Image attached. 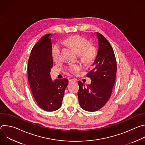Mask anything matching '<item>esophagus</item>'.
<instances>
[{
	"label": "esophagus",
	"instance_id": "obj_1",
	"mask_svg": "<svg viewBox=\"0 0 145 145\" xmlns=\"http://www.w3.org/2000/svg\"><path fill=\"white\" fill-rule=\"evenodd\" d=\"M69 83H72V82H75L76 81H75L74 80H73V79H70V80H69Z\"/></svg>",
	"mask_w": 145,
	"mask_h": 145
}]
</instances>
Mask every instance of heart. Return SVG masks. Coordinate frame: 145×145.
I'll return each instance as SVG.
<instances>
[{
  "label": "heart",
  "mask_w": 145,
  "mask_h": 145,
  "mask_svg": "<svg viewBox=\"0 0 145 145\" xmlns=\"http://www.w3.org/2000/svg\"><path fill=\"white\" fill-rule=\"evenodd\" d=\"M65 44L72 48L77 53L80 54L81 58L86 62L92 61L96 54L95 48L88 44V41L84 38L78 35H74L69 37L65 40ZM61 48L59 44L56 45L52 50L53 58L55 61L60 59ZM71 73H76L80 69V66L78 65H71L67 68Z\"/></svg>",
  "instance_id": "obj_1"
}]
</instances>
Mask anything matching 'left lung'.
I'll return each instance as SVG.
<instances>
[{
	"mask_svg": "<svg viewBox=\"0 0 145 145\" xmlns=\"http://www.w3.org/2000/svg\"><path fill=\"white\" fill-rule=\"evenodd\" d=\"M98 50L92 64V69L87 76L92 81L86 87L78 81V98L81 107L86 111L94 112L104 106L110 99L114 87L117 70L116 61L112 46L107 39L99 33Z\"/></svg>",
	"mask_w": 145,
	"mask_h": 145,
	"instance_id": "obj_1",
	"label": "left lung"
}]
</instances>
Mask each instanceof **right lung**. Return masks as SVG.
Instances as JSON below:
<instances>
[{
  "mask_svg": "<svg viewBox=\"0 0 145 145\" xmlns=\"http://www.w3.org/2000/svg\"><path fill=\"white\" fill-rule=\"evenodd\" d=\"M45 35L33 47L28 61V81L38 106L46 111H54L62 105L64 91L68 84L67 78L50 76L53 67L52 44L50 35Z\"/></svg>",
  "mask_w": 145,
  "mask_h": 145,
  "instance_id": "add662e5",
  "label": "right lung"
}]
</instances>
